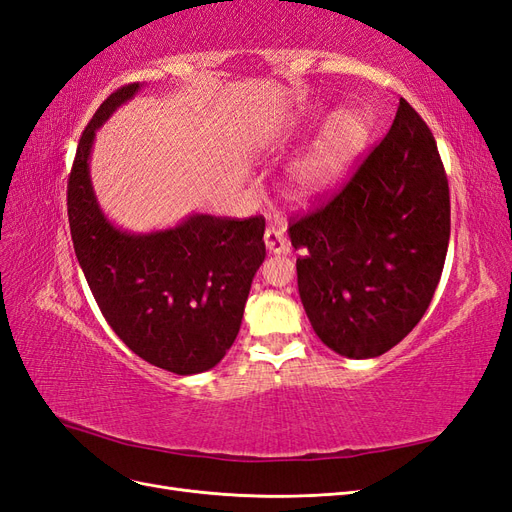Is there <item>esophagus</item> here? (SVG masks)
Instances as JSON below:
<instances>
[{"label":"esophagus","mask_w":512,"mask_h":512,"mask_svg":"<svg viewBox=\"0 0 512 512\" xmlns=\"http://www.w3.org/2000/svg\"><path fill=\"white\" fill-rule=\"evenodd\" d=\"M265 245H267L269 254H288L290 252V243H288L282 228L269 226L265 230Z\"/></svg>","instance_id":"34e87169"}]
</instances>
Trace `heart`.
Segmentation results:
<instances>
[{
    "label": "heart",
    "instance_id": "1",
    "mask_svg": "<svg viewBox=\"0 0 512 512\" xmlns=\"http://www.w3.org/2000/svg\"><path fill=\"white\" fill-rule=\"evenodd\" d=\"M327 115L316 113L309 121H322ZM369 136L367 121L359 111L335 113L324 126L314 151L294 168L292 192L297 198H312L329 190L352 166L363 151Z\"/></svg>",
    "mask_w": 512,
    "mask_h": 512
}]
</instances>
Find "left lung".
I'll use <instances>...</instances> for the list:
<instances>
[{
    "label": "left lung",
    "mask_w": 512,
    "mask_h": 512,
    "mask_svg": "<svg viewBox=\"0 0 512 512\" xmlns=\"http://www.w3.org/2000/svg\"><path fill=\"white\" fill-rule=\"evenodd\" d=\"M288 235L301 303L324 346L374 359L416 327L444 269L451 198L436 138L404 98L342 190L292 215Z\"/></svg>",
    "instance_id": "1"
}]
</instances>
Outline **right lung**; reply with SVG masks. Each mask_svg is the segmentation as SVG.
Segmentation results:
<instances>
[{"label": "right lung", "mask_w": 512, "mask_h": 512, "mask_svg": "<svg viewBox=\"0 0 512 512\" xmlns=\"http://www.w3.org/2000/svg\"><path fill=\"white\" fill-rule=\"evenodd\" d=\"M123 85L91 117L68 177L74 254L102 316L134 354L179 376L218 365L235 342L247 294L265 260V218L196 213L175 228L134 235L104 218L89 179L96 130L128 102Z\"/></svg>", "instance_id": "obj_1"}]
</instances>
